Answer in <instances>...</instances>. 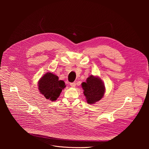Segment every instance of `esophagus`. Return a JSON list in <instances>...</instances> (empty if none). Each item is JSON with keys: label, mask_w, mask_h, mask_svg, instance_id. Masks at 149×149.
<instances>
[{"label": "esophagus", "mask_w": 149, "mask_h": 149, "mask_svg": "<svg viewBox=\"0 0 149 149\" xmlns=\"http://www.w3.org/2000/svg\"><path fill=\"white\" fill-rule=\"evenodd\" d=\"M70 85H71V86L72 87H75V86H76V83L74 82H71V84H70Z\"/></svg>", "instance_id": "esophagus-1"}]
</instances>
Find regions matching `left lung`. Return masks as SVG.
Returning <instances> with one entry per match:
<instances>
[{"label":"left lung","mask_w":149,"mask_h":149,"mask_svg":"<svg viewBox=\"0 0 149 149\" xmlns=\"http://www.w3.org/2000/svg\"><path fill=\"white\" fill-rule=\"evenodd\" d=\"M86 81V82L82 83V88L87 102L93 104L103 97L105 87L101 79L97 77L91 75Z\"/></svg>","instance_id":"obj_1"}]
</instances>
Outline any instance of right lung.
Returning <instances> with one entry per match:
<instances>
[{
  "instance_id": "1",
  "label": "right lung",
  "mask_w": 149,
  "mask_h": 149,
  "mask_svg": "<svg viewBox=\"0 0 149 149\" xmlns=\"http://www.w3.org/2000/svg\"><path fill=\"white\" fill-rule=\"evenodd\" d=\"M58 77L51 72H48L42 77L38 82L40 93L52 101L57 100L62 90L66 86L65 82L58 79Z\"/></svg>"
}]
</instances>
